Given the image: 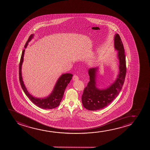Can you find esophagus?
<instances>
[{
    "instance_id": "obj_1",
    "label": "esophagus",
    "mask_w": 150,
    "mask_h": 150,
    "mask_svg": "<svg viewBox=\"0 0 150 150\" xmlns=\"http://www.w3.org/2000/svg\"><path fill=\"white\" fill-rule=\"evenodd\" d=\"M73 79L74 81H77V80H78L79 79V77H78V76L77 75H74V76H73Z\"/></svg>"
}]
</instances>
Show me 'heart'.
Segmentation results:
<instances>
[{
	"instance_id": "heart-1",
	"label": "heart",
	"mask_w": 150,
	"mask_h": 150,
	"mask_svg": "<svg viewBox=\"0 0 150 150\" xmlns=\"http://www.w3.org/2000/svg\"><path fill=\"white\" fill-rule=\"evenodd\" d=\"M99 60V57H95L89 60V63L91 65H95L97 63H98Z\"/></svg>"
}]
</instances>
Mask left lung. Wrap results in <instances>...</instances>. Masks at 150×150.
Instances as JSON below:
<instances>
[{
  "label": "left lung",
  "mask_w": 150,
  "mask_h": 150,
  "mask_svg": "<svg viewBox=\"0 0 150 150\" xmlns=\"http://www.w3.org/2000/svg\"><path fill=\"white\" fill-rule=\"evenodd\" d=\"M114 47L118 52L119 72L117 79L110 86L102 90L97 88L96 78L98 69L91 68L88 70L90 81L84 88L81 97L82 105L88 110L96 111L103 109L112 103L122 89L125 80L127 67L125 49L118 34L115 35Z\"/></svg>",
  "instance_id": "obj_1"
}]
</instances>
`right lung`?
Here are the masks:
<instances>
[{"label": "right lung", "instance_id": "right-lung-1", "mask_svg": "<svg viewBox=\"0 0 150 150\" xmlns=\"http://www.w3.org/2000/svg\"><path fill=\"white\" fill-rule=\"evenodd\" d=\"M33 34L30 35L29 39L25 45V48H26L29 41L33 38ZM25 49L23 50L21 56V60L19 67V81L21 86L23 88L25 95L29 98L32 102L37 106L43 109H52L55 108L59 105L64 96V92L66 87L70 82V80L72 78L73 75L70 73L62 74L58 79L57 81L54 86L53 90L49 96L44 98H38L33 97L29 93L25 86L21 75V66L23 61V56L25 53Z\"/></svg>", "mask_w": 150, "mask_h": 150}]
</instances>
